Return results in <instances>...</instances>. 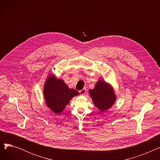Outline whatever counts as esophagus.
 <instances>
[{
    "mask_svg": "<svg viewBox=\"0 0 160 160\" xmlns=\"http://www.w3.org/2000/svg\"><path fill=\"white\" fill-rule=\"evenodd\" d=\"M86 89H85V88H83V89H82V90H80V91H79V93H80V95H85L86 94Z\"/></svg>",
    "mask_w": 160,
    "mask_h": 160,
    "instance_id": "1",
    "label": "esophagus"
}]
</instances>
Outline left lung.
<instances>
[{
    "label": "left lung",
    "instance_id": "1",
    "mask_svg": "<svg viewBox=\"0 0 160 160\" xmlns=\"http://www.w3.org/2000/svg\"><path fill=\"white\" fill-rule=\"evenodd\" d=\"M89 93L95 106L102 112L110 109L115 102L113 88L103 80H98L94 89H89Z\"/></svg>",
    "mask_w": 160,
    "mask_h": 160
}]
</instances>
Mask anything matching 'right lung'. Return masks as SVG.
Instances as JSON below:
<instances>
[{
	"label": "right lung",
	"mask_w": 160,
	"mask_h": 160,
	"mask_svg": "<svg viewBox=\"0 0 160 160\" xmlns=\"http://www.w3.org/2000/svg\"><path fill=\"white\" fill-rule=\"evenodd\" d=\"M43 95L47 107L58 114L62 112L70 100L79 93L77 90L69 89L63 80L49 74L44 85Z\"/></svg>",
	"instance_id": "add662e5"
}]
</instances>
